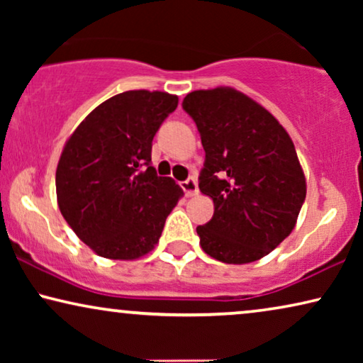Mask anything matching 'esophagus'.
<instances>
[{
	"label": "esophagus",
	"mask_w": 363,
	"mask_h": 363,
	"mask_svg": "<svg viewBox=\"0 0 363 363\" xmlns=\"http://www.w3.org/2000/svg\"><path fill=\"white\" fill-rule=\"evenodd\" d=\"M182 190L185 191L186 196L196 195V193H198V185H196L195 178H188V180L182 182Z\"/></svg>",
	"instance_id": "34e87169"
}]
</instances>
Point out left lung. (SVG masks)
<instances>
[{
	"label": "left lung",
	"mask_w": 363,
	"mask_h": 363,
	"mask_svg": "<svg viewBox=\"0 0 363 363\" xmlns=\"http://www.w3.org/2000/svg\"><path fill=\"white\" fill-rule=\"evenodd\" d=\"M205 148L198 177L215 213L196 226L203 251L228 264L269 255L294 230L306 178L291 137L245 94L218 87L183 99Z\"/></svg>",
	"instance_id": "obj_1"
}]
</instances>
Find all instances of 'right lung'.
I'll return each instance as SVG.
<instances>
[{
  "instance_id": "right-lung-1",
  "label": "right lung",
  "mask_w": 363,
  "mask_h": 363,
  "mask_svg": "<svg viewBox=\"0 0 363 363\" xmlns=\"http://www.w3.org/2000/svg\"><path fill=\"white\" fill-rule=\"evenodd\" d=\"M178 97L127 91L94 108L64 147L57 205L74 233L108 259L147 255L162 236L182 188L158 177L152 142Z\"/></svg>"
}]
</instances>
